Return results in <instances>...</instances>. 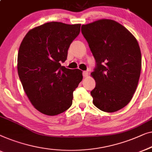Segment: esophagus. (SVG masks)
I'll return each instance as SVG.
<instances>
[{
  "label": "esophagus",
  "instance_id": "1",
  "mask_svg": "<svg viewBox=\"0 0 152 152\" xmlns=\"http://www.w3.org/2000/svg\"><path fill=\"white\" fill-rule=\"evenodd\" d=\"M83 77H87V76H88V72H86V71H84V72H83Z\"/></svg>",
  "mask_w": 152,
  "mask_h": 152
}]
</instances>
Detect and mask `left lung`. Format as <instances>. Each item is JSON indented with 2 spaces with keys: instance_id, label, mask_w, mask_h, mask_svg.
I'll list each match as a JSON object with an SVG mask.
<instances>
[{
  "instance_id": "left-lung-1",
  "label": "left lung",
  "mask_w": 152,
  "mask_h": 152,
  "mask_svg": "<svg viewBox=\"0 0 152 152\" xmlns=\"http://www.w3.org/2000/svg\"><path fill=\"white\" fill-rule=\"evenodd\" d=\"M81 31L96 61L93 103L105 112L121 110L130 102L139 80L141 52L136 38L110 19L83 25Z\"/></svg>"
}]
</instances>
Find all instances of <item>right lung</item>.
I'll return each instance as SVG.
<instances>
[{"instance_id":"1","label":"right lung","mask_w":152,"mask_h":152,"mask_svg":"<svg viewBox=\"0 0 152 152\" xmlns=\"http://www.w3.org/2000/svg\"><path fill=\"white\" fill-rule=\"evenodd\" d=\"M80 24L47 23L31 29L23 38L18 54V74L23 87L36 110L55 116L68 110L73 92L83 80L82 71L61 63L78 36Z\"/></svg>"}]
</instances>
